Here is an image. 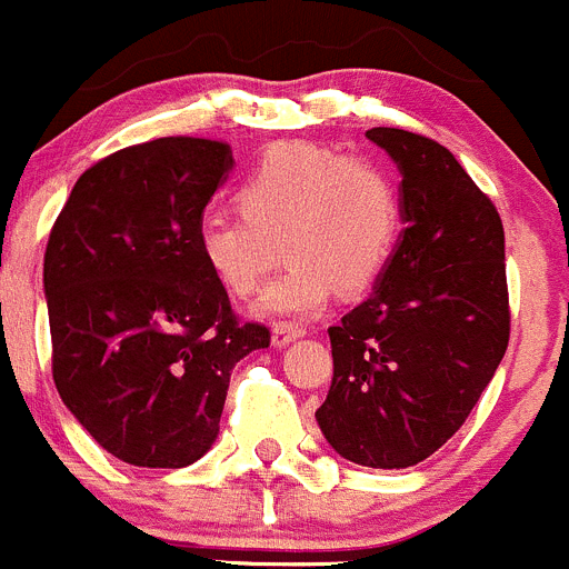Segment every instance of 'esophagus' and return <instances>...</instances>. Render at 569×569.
<instances>
[{
    "mask_svg": "<svg viewBox=\"0 0 569 569\" xmlns=\"http://www.w3.org/2000/svg\"><path fill=\"white\" fill-rule=\"evenodd\" d=\"M305 335H307V329L301 327V323L281 321V323H276V327H273V335H270V340H273L276 349H281V346H288L290 340H299V338H305Z\"/></svg>",
    "mask_w": 569,
    "mask_h": 569,
    "instance_id": "34e87169",
    "label": "esophagus"
}]
</instances>
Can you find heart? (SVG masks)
Returning <instances> with one entry per match:
<instances>
[{
  "instance_id": "obj_1",
  "label": "heart",
  "mask_w": 569,
  "mask_h": 569,
  "mask_svg": "<svg viewBox=\"0 0 569 569\" xmlns=\"http://www.w3.org/2000/svg\"><path fill=\"white\" fill-rule=\"evenodd\" d=\"M240 209L209 207L194 223L200 259L229 296L246 299L279 259L259 316H312L332 299L366 293L397 253L402 192L386 164L327 144L270 148L240 183Z\"/></svg>"
}]
</instances>
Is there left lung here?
<instances>
[{
  "mask_svg": "<svg viewBox=\"0 0 569 569\" xmlns=\"http://www.w3.org/2000/svg\"><path fill=\"white\" fill-rule=\"evenodd\" d=\"M366 137L402 172L405 229L375 293L329 327L335 375L316 419L346 461L405 469L461 430L506 355V234L443 144L402 128Z\"/></svg>",
  "mask_w": 569,
  "mask_h": 569,
  "instance_id": "left-lung-1",
  "label": "left lung"
}]
</instances>
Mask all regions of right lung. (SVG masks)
I'll return each mask as SVG.
<instances>
[{
    "instance_id": "add662e5",
    "label": "right lung",
    "mask_w": 569,
    "mask_h": 569,
    "mask_svg": "<svg viewBox=\"0 0 569 569\" xmlns=\"http://www.w3.org/2000/svg\"><path fill=\"white\" fill-rule=\"evenodd\" d=\"M218 139L164 137L91 164L44 253L52 380L89 436L131 467L181 469L218 438L231 369L270 346L194 246L231 170Z\"/></svg>"
}]
</instances>
